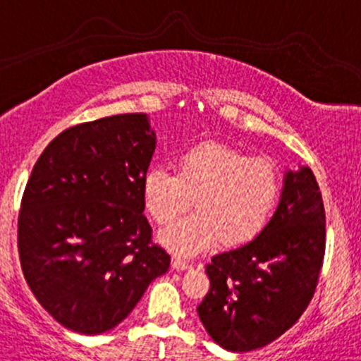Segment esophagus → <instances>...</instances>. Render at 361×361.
Here are the masks:
<instances>
[{
    "label": "esophagus",
    "instance_id": "1",
    "mask_svg": "<svg viewBox=\"0 0 361 361\" xmlns=\"http://www.w3.org/2000/svg\"><path fill=\"white\" fill-rule=\"evenodd\" d=\"M173 268L178 269V271H183V269L190 268V264L187 261H183V259H173Z\"/></svg>",
    "mask_w": 361,
    "mask_h": 361
}]
</instances>
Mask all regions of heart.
<instances>
[{
	"label": "heart",
	"mask_w": 361,
	"mask_h": 361,
	"mask_svg": "<svg viewBox=\"0 0 361 361\" xmlns=\"http://www.w3.org/2000/svg\"><path fill=\"white\" fill-rule=\"evenodd\" d=\"M282 180L271 160L219 142L183 152L178 173L155 166L142 178L146 209L160 226L173 224L192 202L197 213L159 234L178 255H195L220 240L226 247L252 241L268 226L281 197Z\"/></svg>",
	"instance_id": "heart-1"
}]
</instances>
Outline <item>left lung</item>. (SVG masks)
Listing matches in <instances>:
<instances>
[{
	"instance_id": "1",
	"label": "left lung",
	"mask_w": 361,
	"mask_h": 361,
	"mask_svg": "<svg viewBox=\"0 0 361 361\" xmlns=\"http://www.w3.org/2000/svg\"><path fill=\"white\" fill-rule=\"evenodd\" d=\"M326 243V216L309 167L284 174L281 201L262 233L215 255L209 291L197 307L209 337L233 353L264 348L300 319L312 300Z\"/></svg>"
}]
</instances>
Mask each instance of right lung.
<instances>
[{
  "mask_svg": "<svg viewBox=\"0 0 361 361\" xmlns=\"http://www.w3.org/2000/svg\"><path fill=\"white\" fill-rule=\"evenodd\" d=\"M155 146L146 114H118L66 128L31 171L17 229L20 266L38 303L68 330H113L169 269L142 215Z\"/></svg>",
  "mask_w": 361,
  "mask_h": 361,
  "instance_id": "right-lung-1",
  "label": "right lung"
}]
</instances>
